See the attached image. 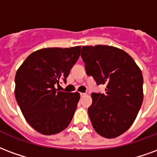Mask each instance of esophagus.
Wrapping results in <instances>:
<instances>
[{
  "label": "esophagus",
  "mask_w": 157,
  "mask_h": 157,
  "mask_svg": "<svg viewBox=\"0 0 157 157\" xmlns=\"http://www.w3.org/2000/svg\"><path fill=\"white\" fill-rule=\"evenodd\" d=\"M85 95H86V94H84V93H80V96H81V97H84Z\"/></svg>",
  "instance_id": "1"
}]
</instances>
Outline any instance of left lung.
<instances>
[{
	"mask_svg": "<svg viewBox=\"0 0 157 157\" xmlns=\"http://www.w3.org/2000/svg\"><path fill=\"white\" fill-rule=\"evenodd\" d=\"M81 57L88 75L98 85L105 84V94L92 93L88 109L97 133L115 138L133 124L143 102V76L134 59L112 46H83Z\"/></svg>",
	"mask_w": 157,
	"mask_h": 157,
	"instance_id": "left-lung-1",
	"label": "left lung"
}]
</instances>
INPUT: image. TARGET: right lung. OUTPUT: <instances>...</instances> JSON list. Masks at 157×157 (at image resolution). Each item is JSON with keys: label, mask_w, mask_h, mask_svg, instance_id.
I'll list each match as a JSON object with an SVG mask.
<instances>
[{"label": "right lung", "mask_w": 157, "mask_h": 157, "mask_svg": "<svg viewBox=\"0 0 157 157\" xmlns=\"http://www.w3.org/2000/svg\"><path fill=\"white\" fill-rule=\"evenodd\" d=\"M80 49V46L39 49L31 53L17 71L16 99L27 123L42 135L61 132L73 119L79 94L58 91L55 84L62 79L66 82Z\"/></svg>", "instance_id": "add662e5"}]
</instances>
